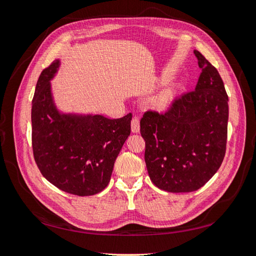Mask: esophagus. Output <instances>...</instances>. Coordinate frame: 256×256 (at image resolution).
Masks as SVG:
<instances>
[{"label": "esophagus", "instance_id": "34e87169", "mask_svg": "<svg viewBox=\"0 0 256 256\" xmlns=\"http://www.w3.org/2000/svg\"><path fill=\"white\" fill-rule=\"evenodd\" d=\"M131 130L133 133L140 132V118L138 116H134L131 121Z\"/></svg>", "mask_w": 256, "mask_h": 256}]
</instances>
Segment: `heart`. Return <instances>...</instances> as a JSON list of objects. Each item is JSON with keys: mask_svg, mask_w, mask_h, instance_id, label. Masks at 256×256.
<instances>
[{"mask_svg": "<svg viewBox=\"0 0 256 256\" xmlns=\"http://www.w3.org/2000/svg\"><path fill=\"white\" fill-rule=\"evenodd\" d=\"M168 100H170V98H168L167 94H162L157 96L154 100V106L156 108H164L167 106Z\"/></svg>", "mask_w": 256, "mask_h": 256, "instance_id": "1", "label": "heart"}]
</instances>
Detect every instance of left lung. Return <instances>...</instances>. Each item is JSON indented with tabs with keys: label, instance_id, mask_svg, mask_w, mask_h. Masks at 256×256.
<instances>
[{
	"label": "left lung",
	"instance_id": "1",
	"mask_svg": "<svg viewBox=\"0 0 256 256\" xmlns=\"http://www.w3.org/2000/svg\"><path fill=\"white\" fill-rule=\"evenodd\" d=\"M201 69L194 91L165 113L148 111L140 120L145 162L150 180L168 192H190L209 182L224 162L229 106L224 81L194 50Z\"/></svg>",
	"mask_w": 256,
	"mask_h": 256
}]
</instances>
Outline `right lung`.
I'll return each mask as SVG.
<instances>
[{
	"label": "right lung",
	"instance_id": "right-lung-1",
	"mask_svg": "<svg viewBox=\"0 0 256 256\" xmlns=\"http://www.w3.org/2000/svg\"><path fill=\"white\" fill-rule=\"evenodd\" d=\"M60 60L42 70L32 101V154L42 175L62 192L92 196L111 179L114 162L131 133L132 114L108 118L99 114L60 113L50 80Z\"/></svg>",
	"mask_w": 256,
	"mask_h": 256
}]
</instances>
